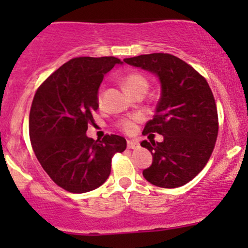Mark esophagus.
I'll list each match as a JSON object with an SVG mask.
<instances>
[{"instance_id": "esophagus-1", "label": "esophagus", "mask_w": 248, "mask_h": 248, "mask_svg": "<svg viewBox=\"0 0 248 248\" xmlns=\"http://www.w3.org/2000/svg\"><path fill=\"white\" fill-rule=\"evenodd\" d=\"M127 147H128V149H138L139 142L136 141V140H128V141H127Z\"/></svg>"}]
</instances>
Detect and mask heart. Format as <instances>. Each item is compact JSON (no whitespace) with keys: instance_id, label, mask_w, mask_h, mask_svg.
Instances as JSON below:
<instances>
[{"instance_id":"1","label":"heart","mask_w":248,"mask_h":248,"mask_svg":"<svg viewBox=\"0 0 248 248\" xmlns=\"http://www.w3.org/2000/svg\"><path fill=\"white\" fill-rule=\"evenodd\" d=\"M124 82V89L127 90L131 96H134V94L139 93H146V91L149 90V81L142 74L138 73V72H132V73L126 74L122 80ZM102 98H103V89L98 90V93H97V101L101 103ZM119 127L126 133H132L134 131V120L133 119H126L120 121Z\"/></svg>"}]
</instances>
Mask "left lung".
<instances>
[{
  "instance_id": "8db88e82",
  "label": "left lung",
  "mask_w": 248,
  "mask_h": 248,
  "mask_svg": "<svg viewBox=\"0 0 248 248\" xmlns=\"http://www.w3.org/2000/svg\"><path fill=\"white\" fill-rule=\"evenodd\" d=\"M124 61L156 74L162 87L154 119L142 134L158 133L164 139L140 142L152 155V164L142 175L163 188L184 186L206 166L216 144L218 115L211 89L204 77L174 55L156 52Z\"/></svg>"
}]
</instances>
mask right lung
<instances>
[{"label": "right lung", "mask_w": 248, "mask_h": 248, "mask_svg": "<svg viewBox=\"0 0 248 248\" xmlns=\"http://www.w3.org/2000/svg\"><path fill=\"white\" fill-rule=\"evenodd\" d=\"M117 63L114 56L76 57L62 64L38 87L30 110L32 149L50 179L71 193L96 189L108 179L111 158L124 152V137L86 136L94 124L99 85Z\"/></svg>", "instance_id": "1"}]
</instances>
